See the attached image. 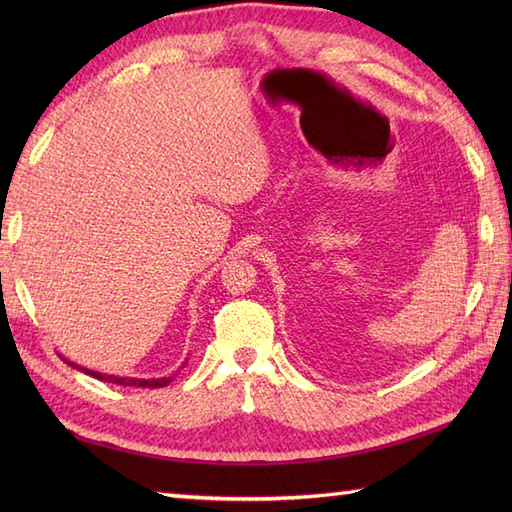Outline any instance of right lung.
<instances>
[{
	"instance_id": "1",
	"label": "right lung",
	"mask_w": 512,
	"mask_h": 512,
	"mask_svg": "<svg viewBox=\"0 0 512 512\" xmlns=\"http://www.w3.org/2000/svg\"><path fill=\"white\" fill-rule=\"evenodd\" d=\"M65 363H68L70 367H74V369H79V372H83V374H88V376H92V378H99V380H105V383H112V385H127V387H167L171 380H173V376L176 374H171V376H160V378H134V376H114V374H101V372H94V369H88V367H83V365H76V363H72V361H68V358H63ZM187 365V361L182 363V367Z\"/></svg>"
}]
</instances>
